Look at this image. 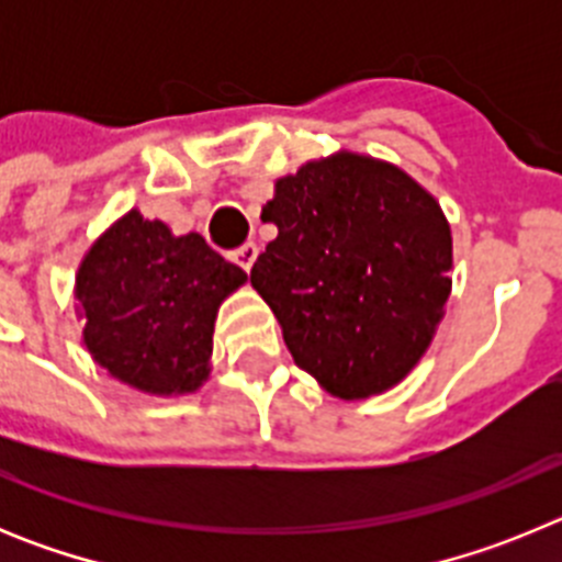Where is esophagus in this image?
Returning <instances> with one entry per match:
<instances>
[{
    "mask_svg": "<svg viewBox=\"0 0 562 562\" xmlns=\"http://www.w3.org/2000/svg\"><path fill=\"white\" fill-rule=\"evenodd\" d=\"M256 256H258V247L252 245V241H247V245H241V247H238V250H233V261H236V265L241 267V270H245V272H250V267H252V261H256Z\"/></svg>",
    "mask_w": 562,
    "mask_h": 562,
    "instance_id": "34e87169",
    "label": "esophagus"
}]
</instances>
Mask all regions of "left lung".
I'll use <instances>...</instances> for the list:
<instances>
[{
	"label": "left lung",
	"mask_w": 562,
	"mask_h": 562,
	"mask_svg": "<svg viewBox=\"0 0 562 562\" xmlns=\"http://www.w3.org/2000/svg\"><path fill=\"white\" fill-rule=\"evenodd\" d=\"M261 220L278 236L250 284L297 369L340 400L396 385L450 295L453 238L439 202L391 162L340 151L278 180Z\"/></svg>",
	"instance_id": "obj_1"
}]
</instances>
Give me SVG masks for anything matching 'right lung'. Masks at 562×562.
I'll return each mask as SVG.
<instances>
[{
  "label": "right lung",
  "mask_w": 562,
  "mask_h": 562,
  "mask_svg": "<svg viewBox=\"0 0 562 562\" xmlns=\"http://www.w3.org/2000/svg\"><path fill=\"white\" fill-rule=\"evenodd\" d=\"M247 281L200 233L173 236L128 211L98 238L76 278L83 346L146 394H188L207 380L220 304Z\"/></svg>",
  "instance_id": "add662e5"
}]
</instances>
